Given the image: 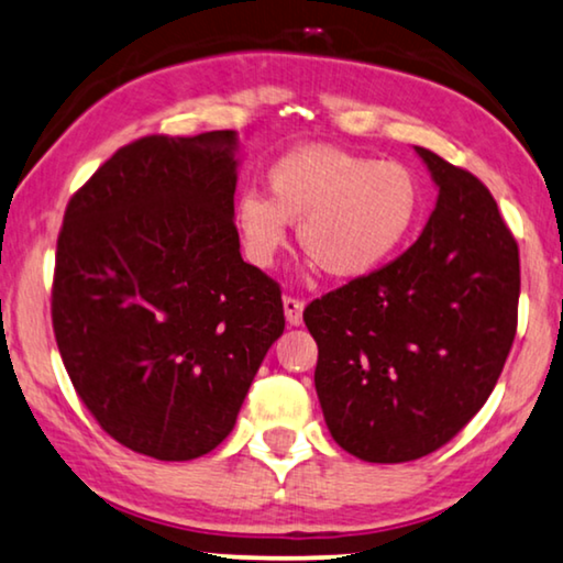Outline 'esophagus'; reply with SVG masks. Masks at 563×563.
I'll return each mask as SVG.
<instances>
[{
    "instance_id": "34e87169",
    "label": "esophagus",
    "mask_w": 563,
    "mask_h": 563,
    "mask_svg": "<svg viewBox=\"0 0 563 563\" xmlns=\"http://www.w3.org/2000/svg\"><path fill=\"white\" fill-rule=\"evenodd\" d=\"M303 308H306L303 300L290 298V296L283 298V311H285V321H288V327H300V321H303Z\"/></svg>"
}]
</instances>
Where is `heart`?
Wrapping results in <instances>:
<instances>
[{
	"instance_id": "obj_1",
	"label": "heart",
	"mask_w": 563,
	"mask_h": 563,
	"mask_svg": "<svg viewBox=\"0 0 563 563\" xmlns=\"http://www.w3.org/2000/svg\"><path fill=\"white\" fill-rule=\"evenodd\" d=\"M271 196L247 188L234 203L244 252L271 267L290 221L306 255L339 280H360L398 255L421 217V184L402 163L306 145L267 170Z\"/></svg>"
}]
</instances>
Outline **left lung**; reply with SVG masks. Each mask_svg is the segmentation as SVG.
Returning a JSON list of instances; mask_svg holds the SVG:
<instances>
[{
    "instance_id": "obj_1",
    "label": "left lung",
    "mask_w": 563,
    "mask_h": 563,
    "mask_svg": "<svg viewBox=\"0 0 563 563\" xmlns=\"http://www.w3.org/2000/svg\"><path fill=\"white\" fill-rule=\"evenodd\" d=\"M416 153L439 188L418 242L303 311L323 421L375 464L454 439L493 393L518 323V244L493 194L431 150Z\"/></svg>"
}]
</instances>
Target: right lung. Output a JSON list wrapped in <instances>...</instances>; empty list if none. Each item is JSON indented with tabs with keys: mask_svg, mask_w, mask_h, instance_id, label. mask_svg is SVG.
<instances>
[{
	"mask_svg": "<svg viewBox=\"0 0 563 563\" xmlns=\"http://www.w3.org/2000/svg\"><path fill=\"white\" fill-rule=\"evenodd\" d=\"M234 130L142 137L70 199L53 331L78 398L109 437L161 462L232 433L283 300L240 255Z\"/></svg>",
	"mask_w": 563,
	"mask_h": 563,
	"instance_id": "right-lung-1",
	"label": "right lung"
}]
</instances>
